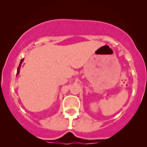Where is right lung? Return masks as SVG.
Here are the masks:
<instances>
[{"mask_svg":"<svg viewBox=\"0 0 147 147\" xmlns=\"http://www.w3.org/2000/svg\"><path fill=\"white\" fill-rule=\"evenodd\" d=\"M23 59H21V61H20V65H19V66H18V71H17V75H18V74H19V73H20V65H21V63H22V62H23Z\"/></svg>","mask_w":147,"mask_h":147,"instance_id":"1","label":"right lung"}]
</instances>
